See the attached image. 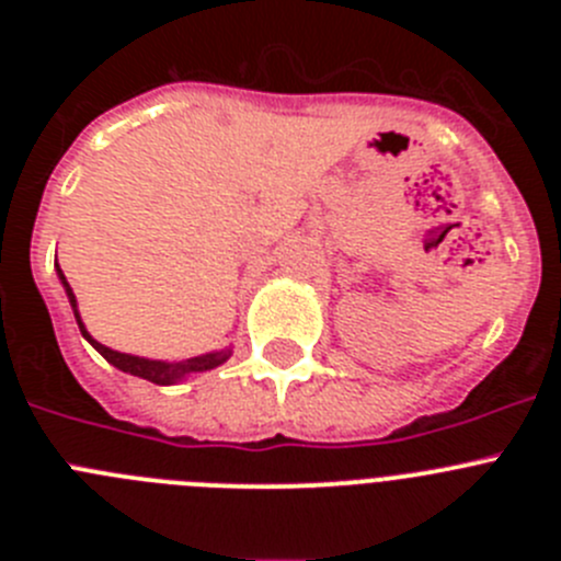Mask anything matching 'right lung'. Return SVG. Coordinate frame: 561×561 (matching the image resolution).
Listing matches in <instances>:
<instances>
[{
    "instance_id": "add662e5",
    "label": "right lung",
    "mask_w": 561,
    "mask_h": 561,
    "mask_svg": "<svg viewBox=\"0 0 561 561\" xmlns=\"http://www.w3.org/2000/svg\"><path fill=\"white\" fill-rule=\"evenodd\" d=\"M58 277H61L64 289H67V297H69V304H72V311H76V320H78V329H81V334L92 342V348H95L103 359L112 362L114 368H121L123 374L140 376V379L153 381V385H173V381L185 379L187 374H199V370L216 368V365L227 362V356H230V351H216V354L191 356V359H182V362H160V359H142V356L121 354V351L106 348V345H101L98 340H92V336H89V331L83 329L81 314H78V309H76V295H72V289H69L67 277H64L61 270H58Z\"/></svg>"
}]
</instances>
